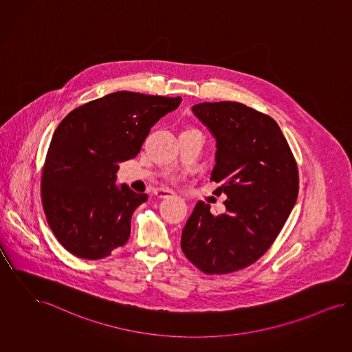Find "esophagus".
<instances>
[{
  "label": "esophagus",
  "instance_id": "esophagus-1",
  "mask_svg": "<svg viewBox=\"0 0 352 352\" xmlns=\"http://www.w3.org/2000/svg\"><path fill=\"white\" fill-rule=\"evenodd\" d=\"M173 195L170 190H167V189H157V192H155V197L157 198H168L170 195Z\"/></svg>",
  "mask_w": 352,
  "mask_h": 352
}]
</instances>
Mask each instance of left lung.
Returning a JSON list of instances; mask_svg holds the SVG:
<instances>
[{
    "mask_svg": "<svg viewBox=\"0 0 352 352\" xmlns=\"http://www.w3.org/2000/svg\"><path fill=\"white\" fill-rule=\"evenodd\" d=\"M217 140L210 180L227 195L214 215L199 201L182 236L185 257L208 275L234 273L261 258L282 231L299 195V170L274 118L237 102L192 107Z\"/></svg>",
    "mask_w": 352,
    "mask_h": 352,
    "instance_id": "1",
    "label": "left lung"
}]
</instances>
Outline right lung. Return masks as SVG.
I'll use <instances>...</instances> for the list:
<instances>
[{"label": "right lung", "mask_w": 352, "mask_h": 352, "mask_svg": "<svg viewBox=\"0 0 352 352\" xmlns=\"http://www.w3.org/2000/svg\"><path fill=\"white\" fill-rule=\"evenodd\" d=\"M182 98L118 91L73 109L53 133L41 173V204L58 243L100 260L126 244L131 215L147 201L115 185L118 163L137 157L159 118Z\"/></svg>", "instance_id": "add662e5"}]
</instances>
